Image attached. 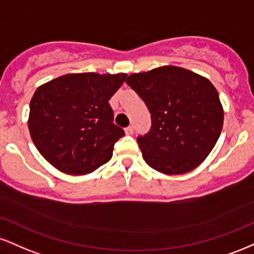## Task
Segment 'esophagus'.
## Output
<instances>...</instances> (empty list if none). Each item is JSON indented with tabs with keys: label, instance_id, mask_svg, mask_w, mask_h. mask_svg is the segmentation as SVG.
<instances>
[{
	"label": "esophagus",
	"instance_id": "34e87169",
	"mask_svg": "<svg viewBox=\"0 0 254 254\" xmlns=\"http://www.w3.org/2000/svg\"><path fill=\"white\" fill-rule=\"evenodd\" d=\"M125 133H127V135H132L133 133V127H127V129H125Z\"/></svg>",
	"mask_w": 254,
	"mask_h": 254
}]
</instances>
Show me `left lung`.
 I'll use <instances>...</instances> for the list:
<instances>
[{
  "label": "left lung",
  "mask_w": 254,
  "mask_h": 254,
  "mask_svg": "<svg viewBox=\"0 0 254 254\" xmlns=\"http://www.w3.org/2000/svg\"><path fill=\"white\" fill-rule=\"evenodd\" d=\"M127 84L151 115L150 131L137 137L146 164L167 175L186 174L200 166L214 148L224 124L214 85L177 66L133 73Z\"/></svg>",
  "instance_id": "1"
}]
</instances>
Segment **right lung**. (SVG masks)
I'll use <instances>...</instances> for the list:
<instances>
[{
	"label": "right lung",
	"instance_id": "right-lung-1",
	"mask_svg": "<svg viewBox=\"0 0 254 254\" xmlns=\"http://www.w3.org/2000/svg\"><path fill=\"white\" fill-rule=\"evenodd\" d=\"M125 79V73H72L36 88L28 127L46 161L68 175H85L111 160L125 133L114 124L109 100Z\"/></svg>",
	"mask_w": 254,
	"mask_h": 254
}]
</instances>
